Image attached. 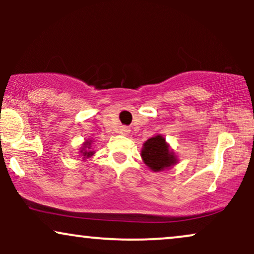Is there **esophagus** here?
Returning a JSON list of instances; mask_svg holds the SVG:
<instances>
[{"label": "esophagus", "instance_id": "esophagus-1", "mask_svg": "<svg viewBox=\"0 0 254 254\" xmlns=\"http://www.w3.org/2000/svg\"><path fill=\"white\" fill-rule=\"evenodd\" d=\"M130 132V129L127 127H121V129H119V133H122V135H129Z\"/></svg>", "mask_w": 254, "mask_h": 254}]
</instances>
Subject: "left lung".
I'll list each match as a JSON object with an SVG mask.
<instances>
[{"mask_svg":"<svg viewBox=\"0 0 254 254\" xmlns=\"http://www.w3.org/2000/svg\"><path fill=\"white\" fill-rule=\"evenodd\" d=\"M141 157L144 165L153 172L168 170L178 164V156L171 149L166 138L160 133L150 137L143 143Z\"/></svg>","mask_w":254,"mask_h":254,"instance_id":"obj_1","label":"left lung"}]
</instances>
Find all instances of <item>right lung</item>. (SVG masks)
<instances>
[{
    "mask_svg": "<svg viewBox=\"0 0 254 254\" xmlns=\"http://www.w3.org/2000/svg\"><path fill=\"white\" fill-rule=\"evenodd\" d=\"M93 139H86V141L83 142L82 147H81L80 149V155L82 156L83 161H86L87 159H89V157H92L93 155L95 154L94 150H92V143H93Z\"/></svg>",
    "mask_w": 254,
    "mask_h": 254,
    "instance_id": "right-lung-1",
    "label": "right lung"
}]
</instances>
